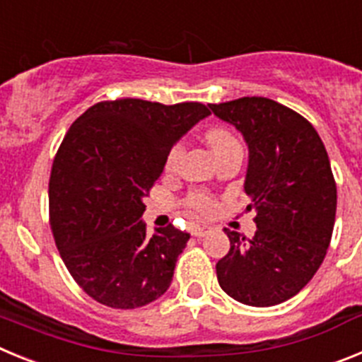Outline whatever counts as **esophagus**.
Listing matches in <instances>:
<instances>
[{
    "label": "esophagus",
    "mask_w": 362,
    "mask_h": 362,
    "mask_svg": "<svg viewBox=\"0 0 362 362\" xmlns=\"http://www.w3.org/2000/svg\"><path fill=\"white\" fill-rule=\"evenodd\" d=\"M210 232V226H192L190 233L192 235H196V238H203L206 233Z\"/></svg>",
    "instance_id": "obj_1"
}]
</instances>
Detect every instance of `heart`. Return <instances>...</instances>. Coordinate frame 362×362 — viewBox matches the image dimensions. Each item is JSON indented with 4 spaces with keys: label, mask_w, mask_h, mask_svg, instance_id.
Here are the masks:
<instances>
[{
    "label": "heart",
    "mask_w": 362,
    "mask_h": 362,
    "mask_svg": "<svg viewBox=\"0 0 362 362\" xmlns=\"http://www.w3.org/2000/svg\"><path fill=\"white\" fill-rule=\"evenodd\" d=\"M204 141L209 143V146L212 148V152L216 156L225 153L226 150L233 148V146H239V141L235 139L232 132L225 127H210V129L204 130ZM185 146L183 143H174L168 150L165 158V172L168 174H174L179 170V165H181V158H183ZM185 204L192 214L196 216H210V214L216 212L217 201L214 199L212 194L204 190H192L187 197H185Z\"/></svg>",
    "instance_id": "obj_1"
}]
</instances>
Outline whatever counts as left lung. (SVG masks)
Segmentation results:
<instances>
[{"instance_id": "8db88e82", "label": "left lung", "mask_w": 362, "mask_h": 362, "mask_svg": "<svg viewBox=\"0 0 362 362\" xmlns=\"http://www.w3.org/2000/svg\"><path fill=\"white\" fill-rule=\"evenodd\" d=\"M245 136V192L254 238L225 228L230 250L216 264L219 286L248 306H274L305 288L321 267L335 223L337 185L317 130L268 98L209 105Z\"/></svg>"}]
</instances>
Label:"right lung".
<instances>
[{"mask_svg":"<svg viewBox=\"0 0 362 362\" xmlns=\"http://www.w3.org/2000/svg\"><path fill=\"white\" fill-rule=\"evenodd\" d=\"M209 114L196 101H101L63 137L50 170V230L70 276L101 305L139 308L170 286L190 235L174 225L148 235L143 197L170 146Z\"/></svg>","mask_w":362,"mask_h":362,"instance_id":"add662e5","label":"right lung"}]
</instances>
